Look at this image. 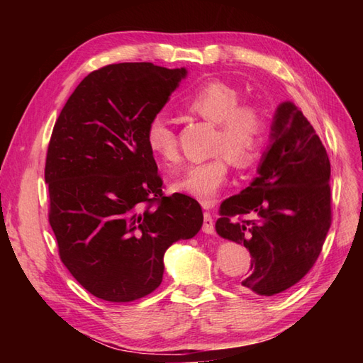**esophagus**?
Listing matches in <instances>:
<instances>
[{
    "label": "esophagus",
    "instance_id": "1",
    "mask_svg": "<svg viewBox=\"0 0 363 363\" xmlns=\"http://www.w3.org/2000/svg\"><path fill=\"white\" fill-rule=\"evenodd\" d=\"M203 232L207 235H213L215 233V223L213 218L208 212H204V221H203Z\"/></svg>",
    "mask_w": 363,
    "mask_h": 363
}]
</instances>
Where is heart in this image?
Wrapping results in <instances>:
<instances>
[{"label":"heart","mask_w":363,"mask_h":363,"mask_svg":"<svg viewBox=\"0 0 363 363\" xmlns=\"http://www.w3.org/2000/svg\"><path fill=\"white\" fill-rule=\"evenodd\" d=\"M186 111L215 124L211 152L213 156L191 164L172 188L211 206L227 182L230 160L239 168L255 164L263 152L268 138V115L259 103H240V94L225 82H206L186 96ZM145 144L156 157L167 163L180 160L179 138L162 116L150 119L145 128Z\"/></svg>","instance_id":"1"}]
</instances>
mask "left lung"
Wrapping results in <instances>:
<instances>
[{"mask_svg":"<svg viewBox=\"0 0 363 363\" xmlns=\"http://www.w3.org/2000/svg\"><path fill=\"white\" fill-rule=\"evenodd\" d=\"M271 130L259 175L221 203L215 224L219 236L250 251L240 289L263 296L289 289L311 271L332 225L330 160L315 128L288 101Z\"/></svg>","mask_w":363,"mask_h":363,"instance_id":"left-lung-1","label":"left lung"}]
</instances>
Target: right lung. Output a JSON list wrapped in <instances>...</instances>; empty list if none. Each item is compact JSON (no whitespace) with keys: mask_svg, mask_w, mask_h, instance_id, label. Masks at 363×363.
Returning a JSON list of instances; mask_svg holds the SVG:
<instances>
[{"mask_svg":"<svg viewBox=\"0 0 363 363\" xmlns=\"http://www.w3.org/2000/svg\"><path fill=\"white\" fill-rule=\"evenodd\" d=\"M186 69L115 63L86 75L54 124L45 162L59 256L82 286L112 303L159 288L163 255L203 225L201 206L164 196L145 128Z\"/></svg>","mask_w":363,"mask_h":363,"instance_id":"right-lung-1","label":"right lung"}]
</instances>
